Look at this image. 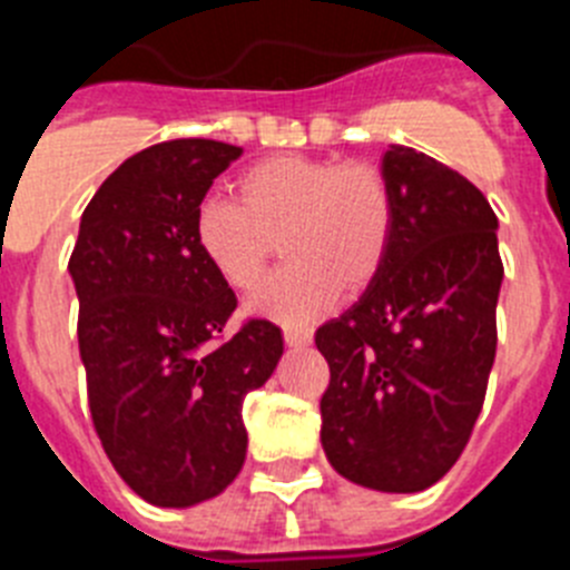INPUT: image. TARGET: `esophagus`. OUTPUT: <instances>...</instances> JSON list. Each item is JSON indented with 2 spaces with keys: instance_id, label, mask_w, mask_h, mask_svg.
<instances>
[{
  "instance_id": "34e87169",
  "label": "esophagus",
  "mask_w": 570,
  "mask_h": 570,
  "mask_svg": "<svg viewBox=\"0 0 570 570\" xmlns=\"http://www.w3.org/2000/svg\"><path fill=\"white\" fill-rule=\"evenodd\" d=\"M311 340H314V331L311 328H294V325L285 328V342H288L291 347H305L311 345Z\"/></svg>"
}]
</instances>
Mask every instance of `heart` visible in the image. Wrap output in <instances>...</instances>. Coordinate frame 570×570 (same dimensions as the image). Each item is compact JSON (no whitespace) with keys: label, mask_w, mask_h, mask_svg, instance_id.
I'll use <instances>...</instances> for the list:
<instances>
[{"label":"heart","mask_w":570,"mask_h":570,"mask_svg":"<svg viewBox=\"0 0 570 570\" xmlns=\"http://www.w3.org/2000/svg\"><path fill=\"white\" fill-rule=\"evenodd\" d=\"M394 234L391 185L365 163L274 156L239 176V199L205 196L194 239L210 268L236 291H250L276 250L288 265L262 282L250 311L279 322H308L340 291L367 288L385 265Z\"/></svg>","instance_id":"obj_1"}]
</instances>
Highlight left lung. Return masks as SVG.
Returning <instances> with one entry per match:
<instances>
[{
	"mask_svg": "<svg viewBox=\"0 0 570 570\" xmlns=\"http://www.w3.org/2000/svg\"><path fill=\"white\" fill-rule=\"evenodd\" d=\"M394 234L380 276L316 331L331 382L320 440L336 473L425 491L460 460L497 356L502 259L476 185L405 145L382 156Z\"/></svg>",
	"mask_w": 570,
	"mask_h": 570,
	"instance_id": "1",
	"label": "left lung"
}]
</instances>
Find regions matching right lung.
Masks as SVG:
<instances>
[{
  "label": "right lung",
  "instance_id": "obj_1",
  "mask_svg": "<svg viewBox=\"0 0 570 570\" xmlns=\"http://www.w3.org/2000/svg\"><path fill=\"white\" fill-rule=\"evenodd\" d=\"M239 156L214 139L134 154L88 203L68 262L94 428L130 491L159 508L196 505L236 480L242 402L282 356L268 320L225 340L236 294L194 239L196 205Z\"/></svg>",
  "mask_w": 570,
  "mask_h": 570
}]
</instances>
